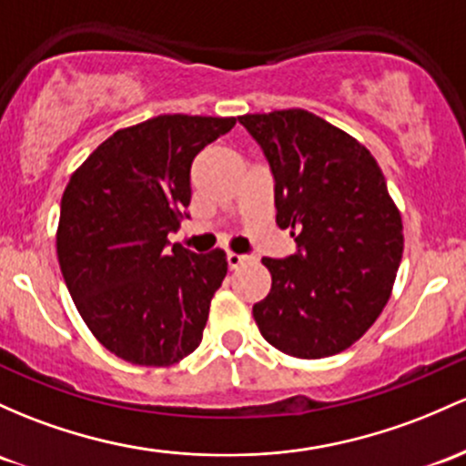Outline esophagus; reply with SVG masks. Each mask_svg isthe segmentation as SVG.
I'll list each match as a JSON object with an SVG mask.
<instances>
[{"mask_svg":"<svg viewBox=\"0 0 466 466\" xmlns=\"http://www.w3.org/2000/svg\"><path fill=\"white\" fill-rule=\"evenodd\" d=\"M243 263H248V257H243V254H234V252H228V265H229V269H237V268H241Z\"/></svg>","mask_w":466,"mask_h":466,"instance_id":"obj_1","label":"esophagus"}]
</instances>
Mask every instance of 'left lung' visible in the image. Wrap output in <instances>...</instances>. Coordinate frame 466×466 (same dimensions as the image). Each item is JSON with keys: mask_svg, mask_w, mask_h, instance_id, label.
<instances>
[{"mask_svg": "<svg viewBox=\"0 0 466 466\" xmlns=\"http://www.w3.org/2000/svg\"><path fill=\"white\" fill-rule=\"evenodd\" d=\"M274 175L276 225L299 252L263 258L272 289L252 308L269 345L294 358L345 351L376 323L402 258L400 209L371 152L314 112L243 115Z\"/></svg>", "mask_w": 466, "mask_h": 466, "instance_id": "1", "label": "left lung"}]
</instances>
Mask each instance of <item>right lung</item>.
<instances>
[{"label":"right lung","mask_w":466,"mask_h":466,"mask_svg":"<svg viewBox=\"0 0 466 466\" xmlns=\"http://www.w3.org/2000/svg\"><path fill=\"white\" fill-rule=\"evenodd\" d=\"M237 116L158 115L121 127L61 197L59 268L96 340L141 367H170L203 339L228 274L223 249L194 254L167 234L190 206L194 157Z\"/></svg>","instance_id":"obj_1"}]
</instances>
